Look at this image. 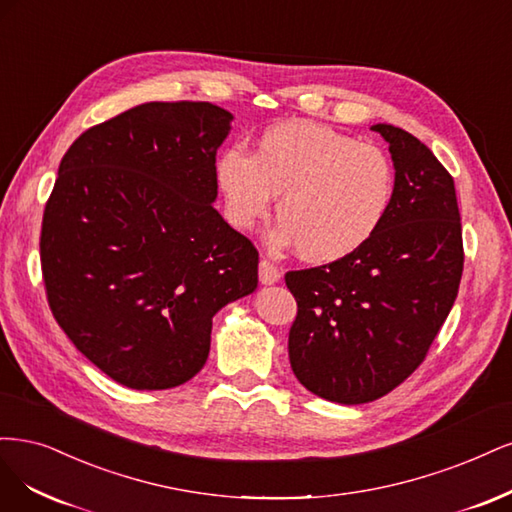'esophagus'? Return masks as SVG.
I'll list each match as a JSON object with an SVG mask.
<instances>
[{"label":"esophagus","mask_w":512,"mask_h":512,"mask_svg":"<svg viewBox=\"0 0 512 512\" xmlns=\"http://www.w3.org/2000/svg\"><path fill=\"white\" fill-rule=\"evenodd\" d=\"M278 278H280V272H278V268L274 266V263H270L268 259H261L259 261V280H261V285H274V283H278Z\"/></svg>","instance_id":"obj_1"}]
</instances>
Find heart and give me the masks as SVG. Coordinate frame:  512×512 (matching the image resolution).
<instances>
[{"instance_id":"obj_1","label":"heart","mask_w":512,"mask_h":512,"mask_svg":"<svg viewBox=\"0 0 512 512\" xmlns=\"http://www.w3.org/2000/svg\"><path fill=\"white\" fill-rule=\"evenodd\" d=\"M214 176L227 221L240 232L266 219L280 195L272 244L298 246L312 263H334L364 249L395 200V168L385 151L308 121L266 129L253 157L227 148Z\"/></svg>"}]
</instances>
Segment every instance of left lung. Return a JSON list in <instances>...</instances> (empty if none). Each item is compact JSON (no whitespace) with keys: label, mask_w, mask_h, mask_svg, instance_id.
<instances>
[{"label":"left lung","mask_w":512,"mask_h":512,"mask_svg":"<svg viewBox=\"0 0 512 512\" xmlns=\"http://www.w3.org/2000/svg\"><path fill=\"white\" fill-rule=\"evenodd\" d=\"M395 200L361 251L287 272L298 302L289 361L298 381L338 404H366L425 359L457 298L464 246L451 174L421 140L387 123Z\"/></svg>","instance_id":"obj_1"}]
</instances>
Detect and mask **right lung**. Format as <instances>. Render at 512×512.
<instances>
[{"label":"right lung","instance_id":"add662e5","mask_svg":"<svg viewBox=\"0 0 512 512\" xmlns=\"http://www.w3.org/2000/svg\"><path fill=\"white\" fill-rule=\"evenodd\" d=\"M232 121L208 102H151L87 129L61 159L40 236L48 304L129 389L187 383L212 317L257 289V249L212 206Z\"/></svg>","mask_w":512,"mask_h":512}]
</instances>
